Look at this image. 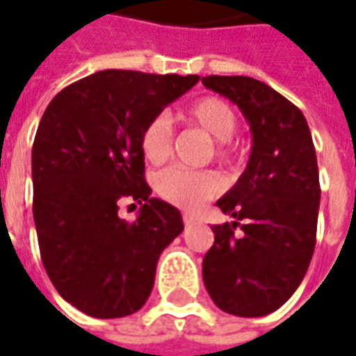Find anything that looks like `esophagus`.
Segmentation results:
<instances>
[{"mask_svg":"<svg viewBox=\"0 0 356 356\" xmlns=\"http://www.w3.org/2000/svg\"><path fill=\"white\" fill-rule=\"evenodd\" d=\"M183 223H185L186 227H191V225L196 223V217H193V216H183Z\"/></svg>","mask_w":356,"mask_h":356,"instance_id":"1","label":"esophagus"}]
</instances>
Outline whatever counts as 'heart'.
<instances>
[{"mask_svg":"<svg viewBox=\"0 0 356 356\" xmlns=\"http://www.w3.org/2000/svg\"><path fill=\"white\" fill-rule=\"evenodd\" d=\"M181 118L188 124L202 127L217 140V156L221 160H231V139L238 129V116L231 104L219 97H202L188 104ZM173 147V125L168 116H156L143 127L140 150L150 163H162L168 160ZM156 191L171 204L183 209H196L204 202L213 198L221 183L211 171L186 170L181 165H171L156 175Z\"/></svg>","mask_w":356,"mask_h":356,"instance_id":"obj_1","label":"heart"}]
</instances>
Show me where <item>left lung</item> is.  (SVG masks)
<instances>
[{
	"label": "left lung",
	"instance_id": "8db88e82",
	"mask_svg": "<svg viewBox=\"0 0 356 356\" xmlns=\"http://www.w3.org/2000/svg\"><path fill=\"white\" fill-rule=\"evenodd\" d=\"M202 83L242 110L254 137L246 170L217 200L234 221L211 227L204 284L225 313L265 316L298 290L313 257L321 204L313 137L303 112L263 81L208 76Z\"/></svg>",
	"mask_w": 356,
	"mask_h": 356
}]
</instances>
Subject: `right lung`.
Here are the masks:
<instances>
[{
	"instance_id": "right-lung-1",
	"label": "right lung",
	"mask_w": 356,
	"mask_h": 356,
	"mask_svg": "<svg viewBox=\"0 0 356 356\" xmlns=\"http://www.w3.org/2000/svg\"><path fill=\"white\" fill-rule=\"evenodd\" d=\"M198 80L102 70L63 89L43 112L32 147L40 254L53 286L81 313L139 311L160 254L185 229L177 208L150 198L140 133ZM122 201L141 204L131 224L117 216Z\"/></svg>"
}]
</instances>
